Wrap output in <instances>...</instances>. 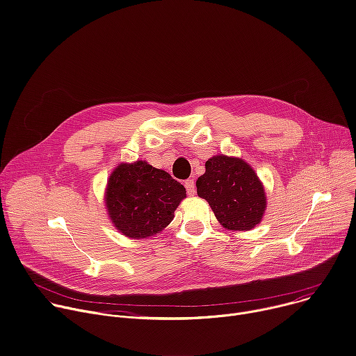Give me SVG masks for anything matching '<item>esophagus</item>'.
<instances>
[{"mask_svg":"<svg viewBox=\"0 0 356 356\" xmlns=\"http://www.w3.org/2000/svg\"><path fill=\"white\" fill-rule=\"evenodd\" d=\"M184 186H186V190H187V195L188 196H195L196 195V184H195V180L193 179H187L184 181Z\"/></svg>","mask_w":356,"mask_h":356,"instance_id":"esophagus-1","label":"esophagus"}]
</instances>
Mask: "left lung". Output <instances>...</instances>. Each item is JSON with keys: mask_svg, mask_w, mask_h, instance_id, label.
I'll return each instance as SVG.
<instances>
[{"mask_svg": "<svg viewBox=\"0 0 356 356\" xmlns=\"http://www.w3.org/2000/svg\"><path fill=\"white\" fill-rule=\"evenodd\" d=\"M196 186L197 195L207 200L222 227L247 232L261 221L264 187L244 160L222 154L209 159Z\"/></svg>", "mask_w": 356, "mask_h": 356, "instance_id": "obj_1", "label": "left lung"}]
</instances>
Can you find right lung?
I'll list each match as a JSON object with an SVG mask.
<instances>
[{
  "label": "right lung",
  "instance_id": "right-lung-1",
  "mask_svg": "<svg viewBox=\"0 0 356 356\" xmlns=\"http://www.w3.org/2000/svg\"><path fill=\"white\" fill-rule=\"evenodd\" d=\"M186 188L146 161L119 165L106 188V207L115 227L131 238H146L168 227Z\"/></svg>",
  "mask_w": 356,
  "mask_h": 356
}]
</instances>
